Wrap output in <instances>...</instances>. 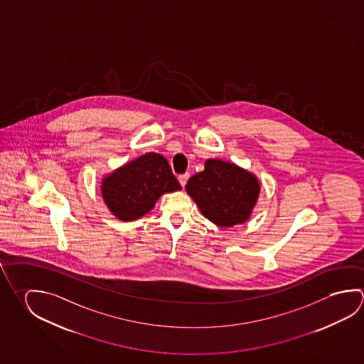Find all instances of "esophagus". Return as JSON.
<instances>
[{
  "label": "esophagus",
  "instance_id": "34e87169",
  "mask_svg": "<svg viewBox=\"0 0 364 364\" xmlns=\"http://www.w3.org/2000/svg\"><path fill=\"white\" fill-rule=\"evenodd\" d=\"M189 176H191V175H189V173H183V175H179V178H178V179H179V183L180 184H181V186H183V188H184L185 184H186V181H188V179H189Z\"/></svg>",
  "mask_w": 364,
  "mask_h": 364
}]
</instances>
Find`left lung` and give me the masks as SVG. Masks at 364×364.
<instances>
[{
    "instance_id": "left-lung-1",
    "label": "left lung",
    "mask_w": 364,
    "mask_h": 364,
    "mask_svg": "<svg viewBox=\"0 0 364 364\" xmlns=\"http://www.w3.org/2000/svg\"><path fill=\"white\" fill-rule=\"evenodd\" d=\"M185 191L210 223L231 228L248 220L261 185L253 173L215 159L205 161L203 171L188 180Z\"/></svg>"
}]
</instances>
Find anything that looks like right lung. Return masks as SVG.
Returning a JSON list of instances; mask_svg holds the SVG:
<instances>
[{
    "label": "right lung",
    "mask_w": 364,
    "mask_h": 364,
    "mask_svg": "<svg viewBox=\"0 0 364 364\" xmlns=\"http://www.w3.org/2000/svg\"><path fill=\"white\" fill-rule=\"evenodd\" d=\"M170 164L159 154H143L102 180L101 193L111 213L134 221L148 213L165 193L180 191Z\"/></svg>",
    "instance_id": "right-lung-1"
}]
</instances>
